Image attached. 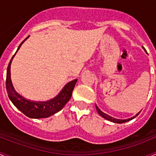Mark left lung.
Wrapping results in <instances>:
<instances>
[{
	"instance_id": "8db88e82",
	"label": "left lung",
	"mask_w": 156,
	"mask_h": 156,
	"mask_svg": "<svg viewBox=\"0 0 156 156\" xmlns=\"http://www.w3.org/2000/svg\"><path fill=\"white\" fill-rule=\"evenodd\" d=\"M95 107H96V109H97V112H98V114L101 115V116L103 117L104 119H107V120L111 121V122H115V123H123V122H127V121L131 120V119H134V118L136 116H137V115H139V113H140V111L138 112V113L136 114V115H135L134 116L131 117V118H129V119H115V118H113V117H112V116H110V115H108V114H106V113H105V112H101L100 110V108H99L98 107V106L96 105V104H95Z\"/></svg>"
}]
</instances>
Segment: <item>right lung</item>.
<instances>
[{
  "mask_svg": "<svg viewBox=\"0 0 156 156\" xmlns=\"http://www.w3.org/2000/svg\"><path fill=\"white\" fill-rule=\"evenodd\" d=\"M30 37V36H29ZM27 37L18 48L16 54L19 51L20 47L22 46L25 41H27L29 38ZM16 54L14 55L12 58L11 59L10 62L8 64L7 69L6 76V90L8 93V98L11 100L13 105L16 108L21 111L24 115L32 118V119H41V118H48L51 115L55 114L59 112L65 106V105L69 101L72 96V93L73 90L76 83L77 82V79L70 81L68 83H66L62 90L56 95L55 97L50 100L45 101H35L28 100L25 98L22 95L19 94L14 88L12 84V80H11V64H12V59L15 57Z\"/></svg>",
  "mask_w": 156,
  "mask_h": 156,
  "instance_id": "add662e5",
  "label": "right lung"
}]
</instances>
